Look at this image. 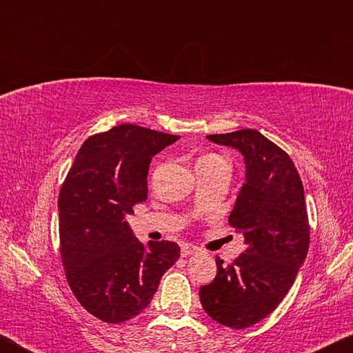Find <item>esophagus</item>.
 <instances>
[{
    "instance_id": "1",
    "label": "esophagus",
    "mask_w": 353,
    "mask_h": 353,
    "mask_svg": "<svg viewBox=\"0 0 353 353\" xmlns=\"http://www.w3.org/2000/svg\"><path fill=\"white\" fill-rule=\"evenodd\" d=\"M198 248L196 246H191V244H188V243H185V244H182V248H181V254H182V256H188V255H193V254H196L198 252Z\"/></svg>"
}]
</instances>
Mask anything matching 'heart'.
I'll use <instances>...</instances> for the list:
<instances>
[{
	"label": "heart",
	"mask_w": 353,
	"mask_h": 353,
	"mask_svg": "<svg viewBox=\"0 0 353 353\" xmlns=\"http://www.w3.org/2000/svg\"><path fill=\"white\" fill-rule=\"evenodd\" d=\"M214 163H224L227 165L225 159L221 157L218 154H205L198 160V165H214Z\"/></svg>",
	"instance_id": "1"
}]
</instances>
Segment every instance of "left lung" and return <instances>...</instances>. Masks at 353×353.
I'll return each instance as SVG.
<instances>
[{"label":"left lung","instance_id":"obj_1","mask_svg":"<svg viewBox=\"0 0 353 353\" xmlns=\"http://www.w3.org/2000/svg\"><path fill=\"white\" fill-rule=\"evenodd\" d=\"M243 154L246 182L229 214L244 235V252L232 265L216 256V277L201 286L205 313L218 324L246 328L277 308L294 283L310 246L303 185L282 148L255 129L207 135Z\"/></svg>","mask_w":353,"mask_h":353}]
</instances>
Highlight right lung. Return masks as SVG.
Here are the masks:
<instances>
[{"instance_id": "add662e5", "label": "right lung", "mask_w": 353, "mask_h": 353, "mask_svg": "<svg viewBox=\"0 0 353 353\" xmlns=\"http://www.w3.org/2000/svg\"><path fill=\"white\" fill-rule=\"evenodd\" d=\"M179 135L119 124L83 141L59 193L61 256L81 305L109 324L140 314L177 261L174 241H149L126 214L148 199L149 163Z\"/></svg>"}]
</instances>
